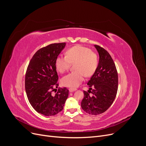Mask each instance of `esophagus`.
Wrapping results in <instances>:
<instances>
[{
    "label": "esophagus",
    "mask_w": 146,
    "mask_h": 146,
    "mask_svg": "<svg viewBox=\"0 0 146 146\" xmlns=\"http://www.w3.org/2000/svg\"><path fill=\"white\" fill-rule=\"evenodd\" d=\"M76 90H77V89H75V88H69V92L72 93V92H74L76 91Z\"/></svg>",
    "instance_id": "esophagus-1"
}]
</instances>
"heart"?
<instances>
[{
	"label": "heart",
	"mask_w": 146,
	"mask_h": 146,
	"mask_svg": "<svg viewBox=\"0 0 146 146\" xmlns=\"http://www.w3.org/2000/svg\"><path fill=\"white\" fill-rule=\"evenodd\" d=\"M71 64H75V71L65 76L62 84L75 88L84 81V76L88 77L94 74L99 64L98 56L90 48L77 45L68 49L66 56L60 55L55 60V66L60 73L67 71Z\"/></svg>",
	"instance_id": "b5f03b06"
}]
</instances>
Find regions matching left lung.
<instances>
[{"label": "left lung", "instance_id": "8db88e82", "mask_svg": "<svg viewBox=\"0 0 146 146\" xmlns=\"http://www.w3.org/2000/svg\"><path fill=\"white\" fill-rule=\"evenodd\" d=\"M94 47L99 54V64L87 82L90 90L84 91L81 106L86 113L98 115L105 112L113 103L117 91L118 76L115 64L108 51L98 45Z\"/></svg>", "mask_w": 146, "mask_h": 146}]
</instances>
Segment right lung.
<instances>
[{"label": "right lung", "instance_id": "right-lung-1", "mask_svg": "<svg viewBox=\"0 0 146 146\" xmlns=\"http://www.w3.org/2000/svg\"><path fill=\"white\" fill-rule=\"evenodd\" d=\"M65 43H53L37 50L30 61L25 74V88L28 99L36 111L44 116H54L61 112L69 90L58 88V75L55 60L65 48Z\"/></svg>", "mask_w": 146, "mask_h": 146}]
</instances>
